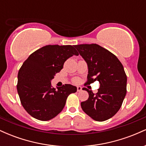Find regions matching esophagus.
<instances>
[{"label":"esophagus","instance_id":"obj_1","mask_svg":"<svg viewBox=\"0 0 146 146\" xmlns=\"http://www.w3.org/2000/svg\"><path fill=\"white\" fill-rule=\"evenodd\" d=\"M82 90V88L81 86H78V87H77V91H78V92H80Z\"/></svg>","mask_w":146,"mask_h":146}]
</instances>
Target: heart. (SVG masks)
I'll return each mask as SVG.
<instances>
[{"label": "heart", "instance_id": "heart-1", "mask_svg": "<svg viewBox=\"0 0 146 146\" xmlns=\"http://www.w3.org/2000/svg\"><path fill=\"white\" fill-rule=\"evenodd\" d=\"M75 82H78V79H76V80H75Z\"/></svg>", "mask_w": 146, "mask_h": 146}]
</instances>
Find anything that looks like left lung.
Masks as SVG:
<instances>
[{
    "mask_svg": "<svg viewBox=\"0 0 146 146\" xmlns=\"http://www.w3.org/2000/svg\"><path fill=\"white\" fill-rule=\"evenodd\" d=\"M88 65L86 84L99 81L97 93L86 88L89 97L81 102L85 113L98 121L111 118L121 108L126 94L127 76L123 65L115 55L97 44L75 45Z\"/></svg>",
    "mask_w": 146,
    "mask_h": 146,
    "instance_id": "obj_1",
    "label": "left lung"
}]
</instances>
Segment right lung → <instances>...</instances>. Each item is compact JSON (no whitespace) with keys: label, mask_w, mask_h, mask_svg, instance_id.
Returning a JSON list of instances; mask_svg holds the SVG:
<instances>
[{"label":"right lung","mask_w":146,"mask_h":146,"mask_svg":"<svg viewBox=\"0 0 146 146\" xmlns=\"http://www.w3.org/2000/svg\"><path fill=\"white\" fill-rule=\"evenodd\" d=\"M78 52L71 45H46L33 52L20 68L17 90L23 108L40 121L54 118L63 110L66 99L77 87L64 84L58 89L51 81L64 63Z\"/></svg>","instance_id":"1"}]
</instances>
